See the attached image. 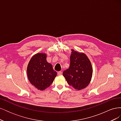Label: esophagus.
I'll list each match as a JSON object with an SVG mask.
<instances>
[{"label":"esophagus","instance_id":"1","mask_svg":"<svg viewBox=\"0 0 121 121\" xmlns=\"http://www.w3.org/2000/svg\"><path fill=\"white\" fill-rule=\"evenodd\" d=\"M57 74L58 75H61L62 74V72L61 71H59L57 72Z\"/></svg>","mask_w":121,"mask_h":121}]
</instances>
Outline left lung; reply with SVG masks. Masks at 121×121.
Wrapping results in <instances>:
<instances>
[{
    "instance_id": "left-lung-1",
    "label": "left lung",
    "mask_w": 121,
    "mask_h": 121,
    "mask_svg": "<svg viewBox=\"0 0 121 121\" xmlns=\"http://www.w3.org/2000/svg\"><path fill=\"white\" fill-rule=\"evenodd\" d=\"M92 72V65L86 55L72 49L69 67L63 73L69 85L79 90L85 88L90 82Z\"/></svg>"
}]
</instances>
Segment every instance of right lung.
<instances>
[{
    "label": "right lung",
    "mask_w": 121,
    "mask_h": 121,
    "mask_svg": "<svg viewBox=\"0 0 121 121\" xmlns=\"http://www.w3.org/2000/svg\"><path fill=\"white\" fill-rule=\"evenodd\" d=\"M52 64L46 60V54L38 53L28 64L27 75L30 83L38 90H43L50 86L56 76Z\"/></svg>",
    "instance_id": "obj_1"
}]
</instances>
